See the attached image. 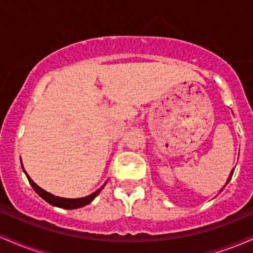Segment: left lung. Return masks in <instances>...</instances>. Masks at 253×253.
<instances>
[{
	"mask_svg": "<svg viewBox=\"0 0 253 253\" xmlns=\"http://www.w3.org/2000/svg\"><path fill=\"white\" fill-rule=\"evenodd\" d=\"M233 172H234V169L233 170H232L231 171V173H229V176H228V178H227V181H226V184H227V183L229 182V181H231V178H232V175H233ZM225 184V185H226ZM222 190V189H221ZM221 190H220V191H221Z\"/></svg>",
	"mask_w": 253,
	"mask_h": 253,
	"instance_id": "left-lung-1",
	"label": "left lung"
}]
</instances>
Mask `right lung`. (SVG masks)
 Returning <instances> with one entry per match:
<instances>
[{
	"mask_svg": "<svg viewBox=\"0 0 253 253\" xmlns=\"http://www.w3.org/2000/svg\"><path fill=\"white\" fill-rule=\"evenodd\" d=\"M21 167L22 169H24V165H22V162H21ZM24 172L26 173V177L28 178V182H30V184L32 185V188H33L34 190H36V193L39 195L42 199L45 200L46 202L50 203L51 206H54V207H59V208H63V210H77V208H81V207H84V206L89 205L90 202L92 201V200L96 197L98 194H100V191L103 189V187L106 185V183L102 185V187L100 188V189H97L96 191H94L92 194H90L89 196H84V197H80V199H66V197H59V196H56L53 195V194L48 193V191L43 190L42 188H40L39 185L36 184L31 179V177L27 175V172H26L25 169H24Z\"/></svg>",
	"mask_w": 253,
	"mask_h": 253,
	"instance_id": "add662e5",
	"label": "right lung"
}]
</instances>
